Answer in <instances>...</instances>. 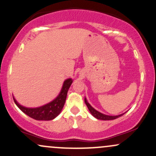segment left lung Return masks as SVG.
Instances as JSON below:
<instances>
[{
  "mask_svg": "<svg viewBox=\"0 0 156 156\" xmlns=\"http://www.w3.org/2000/svg\"><path fill=\"white\" fill-rule=\"evenodd\" d=\"M84 101H85L86 105H87V106L88 107L89 111L90 112L91 114H92V115L93 116V117H94L96 119H101V120H112V119H117V118L122 116L123 114L126 113V112H125V113H123V114H119V115H117V116L106 115V114H102V113L98 112V111L95 110V109L93 108L92 105H91L88 103V101H87V98H85V99H84Z\"/></svg>",
  "mask_w": 156,
  "mask_h": 156,
  "instance_id": "8db88e82",
  "label": "left lung"
}]
</instances>
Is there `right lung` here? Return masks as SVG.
Returning <instances> with one entry per match:
<instances>
[{"mask_svg": "<svg viewBox=\"0 0 156 156\" xmlns=\"http://www.w3.org/2000/svg\"><path fill=\"white\" fill-rule=\"evenodd\" d=\"M73 83L72 78H67L64 81L62 90L58 95L47 104L37 107V108H27L17 103V101L14 98L15 104L20 109L23 113L30 117L33 118L36 120H52L55 118L62 112L64 103H65L66 98H67L68 89L70 87Z\"/></svg>", "mask_w": 156, "mask_h": 156, "instance_id": "1", "label": "right lung"}]
</instances>
